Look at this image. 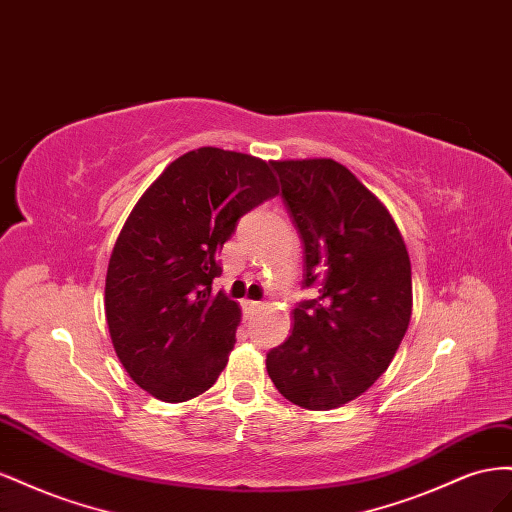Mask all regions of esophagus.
Here are the masks:
<instances>
[{"mask_svg": "<svg viewBox=\"0 0 512 512\" xmlns=\"http://www.w3.org/2000/svg\"><path fill=\"white\" fill-rule=\"evenodd\" d=\"M259 306H261V302H255V300H242V309H244V311H248V313H251V311H257Z\"/></svg>", "mask_w": 512, "mask_h": 512, "instance_id": "34e87169", "label": "esophagus"}]
</instances>
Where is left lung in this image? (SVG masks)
Masks as SVG:
<instances>
[{
	"label": "left lung",
	"mask_w": 512,
	"mask_h": 512,
	"mask_svg": "<svg viewBox=\"0 0 512 512\" xmlns=\"http://www.w3.org/2000/svg\"><path fill=\"white\" fill-rule=\"evenodd\" d=\"M272 169L304 246L302 287L319 296L296 306L266 369L291 403L334 410L397 354L412 317L410 255L382 201L337 160H272Z\"/></svg>",
	"instance_id": "8db88e82"
}]
</instances>
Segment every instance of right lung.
Here are the masks:
<instances>
[{"label": "right lung", "instance_id": "right-lung-1", "mask_svg": "<svg viewBox=\"0 0 512 512\" xmlns=\"http://www.w3.org/2000/svg\"><path fill=\"white\" fill-rule=\"evenodd\" d=\"M274 195L266 160L199 148L175 158L130 212L109 259L105 313L115 354L152 397L188 401L225 369L240 309L212 291L216 257L240 218Z\"/></svg>", "mask_w": 512, "mask_h": 512}]
</instances>
